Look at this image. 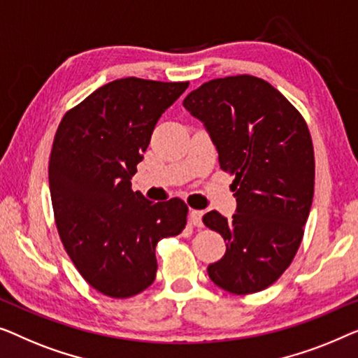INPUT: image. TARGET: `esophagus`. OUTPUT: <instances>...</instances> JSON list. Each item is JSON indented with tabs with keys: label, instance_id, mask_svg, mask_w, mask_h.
Segmentation results:
<instances>
[{
	"label": "esophagus",
	"instance_id": "1",
	"mask_svg": "<svg viewBox=\"0 0 358 358\" xmlns=\"http://www.w3.org/2000/svg\"><path fill=\"white\" fill-rule=\"evenodd\" d=\"M189 222L194 225V227H203V210H189Z\"/></svg>",
	"mask_w": 358,
	"mask_h": 358
}]
</instances>
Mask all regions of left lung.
Segmentation results:
<instances>
[{
  "label": "left lung",
  "instance_id": "1",
  "mask_svg": "<svg viewBox=\"0 0 358 358\" xmlns=\"http://www.w3.org/2000/svg\"><path fill=\"white\" fill-rule=\"evenodd\" d=\"M235 175L231 219L210 210L203 222L227 241L209 264L230 294L264 290L289 268L303 238L315 191V154L305 120L264 79L241 74L209 80L183 100Z\"/></svg>",
  "mask_w": 358,
  "mask_h": 358
}]
</instances>
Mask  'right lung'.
I'll use <instances>...</instances> for the list:
<instances>
[{"label": "right lung", "instance_id": "1", "mask_svg": "<svg viewBox=\"0 0 358 358\" xmlns=\"http://www.w3.org/2000/svg\"><path fill=\"white\" fill-rule=\"evenodd\" d=\"M189 83L117 79L64 115L48 180L59 238L80 275L100 294L133 296L157 273L155 245L183 231L188 208L152 203L131 188L159 118Z\"/></svg>", "mask_w": 358, "mask_h": 358}]
</instances>
